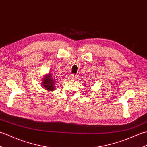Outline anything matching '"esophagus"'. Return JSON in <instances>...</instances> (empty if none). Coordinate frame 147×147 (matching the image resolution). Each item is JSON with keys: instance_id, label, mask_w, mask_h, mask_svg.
Listing matches in <instances>:
<instances>
[{"instance_id": "1", "label": "esophagus", "mask_w": 147, "mask_h": 147, "mask_svg": "<svg viewBox=\"0 0 147 147\" xmlns=\"http://www.w3.org/2000/svg\"><path fill=\"white\" fill-rule=\"evenodd\" d=\"M68 79H69V81H74V80H76V75H70V76H69V78H68Z\"/></svg>"}]
</instances>
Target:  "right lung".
Wrapping results in <instances>:
<instances>
[{"mask_svg": "<svg viewBox=\"0 0 147 147\" xmlns=\"http://www.w3.org/2000/svg\"><path fill=\"white\" fill-rule=\"evenodd\" d=\"M42 86L43 88L46 89L47 91H52L55 89L56 80L53 78L52 74L49 73L47 74L44 75V77L42 80Z\"/></svg>", "mask_w": 147, "mask_h": 147, "instance_id": "right-lung-1", "label": "right lung"}]
</instances>
